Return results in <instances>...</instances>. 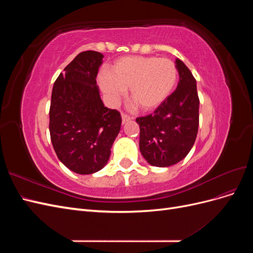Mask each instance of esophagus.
<instances>
[{"label":"esophagus","instance_id":"obj_1","mask_svg":"<svg viewBox=\"0 0 253 253\" xmlns=\"http://www.w3.org/2000/svg\"><path fill=\"white\" fill-rule=\"evenodd\" d=\"M121 118H122V125H125V124H126V122H127V121H129V120H131V119H132L131 117H129V116H127V115H126V114H124V113H122V114H121Z\"/></svg>","mask_w":253,"mask_h":253}]
</instances>
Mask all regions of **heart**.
<instances>
[{"label":"heart","instance_id":"obj_1","mask_svg":"<svg viewBox=\"0 0 253 253\" xmlns=\"http://www.w3.org/2000/svg\"><path fill=\"white\" fill-rule=\"evenodd\" d=\"M177 78V67L170 59L129 56L115 61L111 72L99 75V84L112 103L129 87V97L135 103L143 112H151L172 94Z\"/></svg>","mask_w":253,"mask_h":253}]
</instances>
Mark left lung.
Segmentation results:
<instances>
[{
	"mask_svg": "<svg viewBox=\"0 0 253 253\" xmlns=\"http://www.w3.org/2000/svg\"><path fill=\"white\" fill-rule=\"evenodd\" d=\"M179 82L167 100L136 122L140 127L141 155L154 167L166 168L179 163L192 149L200 122V99L196 80L186 64L176 59Z\"/></svg>",
	"mask_w": 253,
	"mask_h": 253,
	"instance_id": "left-lung-1",
	"label": "left lung"
}]
</instances>
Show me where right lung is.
<instances>
[{
  "label": "right lung",
  "instance_id": "right-lung-1",
  "mask_svg": "<svg viewBox=\"0 0 253 253\" xmlns=\"http://www.w3.org/2000/svg\"><path fill=\"white\" fill-rule=\"evenodd\" d=\"M102 59L98 51L80 52L59 75L51 91L53 150L61 163L81 175L103 169L121 126L119 112L105 108L97 86Z\"/></svg>",
  "mask_w": 253,
  "mask_h": 253
}]
</instances>
